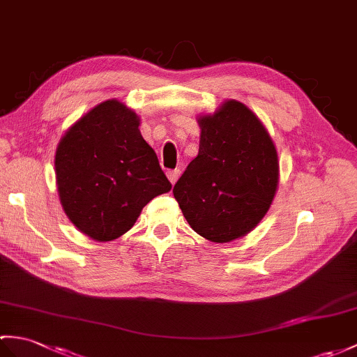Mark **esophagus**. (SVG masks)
Returning <instances> with one entry per match:
<instances>
[{"mask_svg":"<svg viewBox=\"0 0 357 357\" xmlns=\"http://www.w3.org/2000/svg\"><path fill=\"white\" fill-rule=\"evenodd\" d=\"M179 173H181L179 169H178V170H169V172H167V178H169V181L172 182V184H175L178 176H179Z\"/></svg>","mask_w":357,"mask_h":357,"instance_id":"esophagus-1","label":"esophagus"}]
</instances>
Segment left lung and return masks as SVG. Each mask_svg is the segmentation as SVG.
I'll list each match as a JSON object with an SVG mask.
<instances>
[{"label":"left lung","mask_w":357,"mask_h":357,"mask_svg":"<svg viewBox=\"0 0 357 357\" xmlns=\"http://www.w3.org/2000/svg\"><path fill=\"white\" fill-rule=\"evenodd\" d=\"M199 153L173 187V196L199 236L229 242L250 233L272 204L277 151L261 121L236 100L199 119Z\"/></svg>","instance_id":"obj_1"}]
</instances>
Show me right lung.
Returning a JSON list of instances; mask_svg holds the SVG:
<instances>
[{
  "instance_id": "right-lung-1",
  "label": "right lung",
  "mask_w": 357,
  "mask_h": 357,
  "mask_svg": "<svg viewBox=\"0 0 357 357\" xmlns=\"http://www.w3.org/2000/svg\"><path fill=\"white\" fill-rule=\"evenodd\" d=\"M134 111L103 102L66 132L56 151V179L66 216L98 242L123 236L155 196L172 188Z\"/></svg>"
}]
</instances>
